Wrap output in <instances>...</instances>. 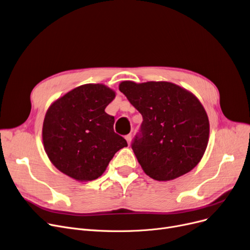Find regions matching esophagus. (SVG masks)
<instances>
[{
    "label": "esophagus",
    "instance_id": "esophagus-1",
    "mask_svg": "<svg viewBox=\"0 0 250 250\" xmlns=\"http://www.w3.org/2000/svg\"><path fill=\"white\" fill-rule=\"evenodd\" d=\"M126 140H127V142H128V145L131 144V140H132V134H131V133L128 134V135L126 136Z\"/></svg>",
    "mask_w": 250,
    "mask_h": 250
}]
</instances>
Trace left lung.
I'll list each match as a JSON object with an SVG mask.
<instances>
[{
	"instance_id": "8db88e82",
	"label": "left lung",
	"mask_w": 250,
	"mask_h": 250,
	"mask_svg": "<svg viewBox=\"0 0 250 250\" xmlns=\"http://www.w3.org/2000/svg\"><path fill=\"white\" fill-rule=\"evenodd\" d=\"M119 89L142 115L132 149L142 170L170 181L196 167L209 137L208 114L194 94L168 81H122Z\"/></svg>"
}]
</instances>
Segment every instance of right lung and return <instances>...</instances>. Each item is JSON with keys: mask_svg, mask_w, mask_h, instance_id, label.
I'll return each mask as SVG.
<instances>
[{"mask_svg": "<svg viewBox=\"0 0 250 250\" xmlns=\"http://www.w3.org/2000/svg\"><path fill=\"white\" fill-rule=\"evenodd\" d=\"M115 97L103 83H87L52 103L43 119L42 144L59 171L79 182L96 180L127 146L114 132V117L104 112Z\"/></svg>", "mask_w": 250, "mask_h": 250, "instance_id": "right-lung-1", "label": "right lung"}]
</instances>
